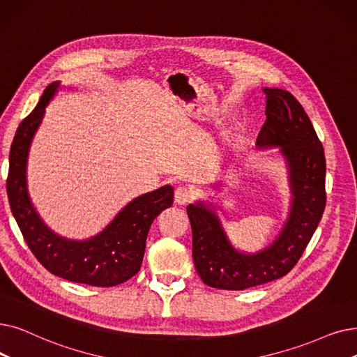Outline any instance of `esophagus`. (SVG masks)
<instances>
[{
    "label": "esophagus",
    "instance_id": "esophagus-1",
    "mask_svg": "<svg viewBox=\"0 0 357 357\" xmlns=\"http://www.w3.org/2000/svg\"><path fill=\"white\" fill-rule=\"evenodd\" d=\"M192 199V191L187 187H178L175 190V201L178 204H187Z\"/></svg>",
    "mask_w": 357,
    "mask_h": 357
}]
</instances>
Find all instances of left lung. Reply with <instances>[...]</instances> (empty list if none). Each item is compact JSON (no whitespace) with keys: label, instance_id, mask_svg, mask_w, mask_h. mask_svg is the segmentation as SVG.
<instances>
[{"label":"left lung","instance_id":"8db88e82","mask_svg":"<svg viewBox=\"0 0 357 357\" xmlns=\"http://www.w3.org/2000/svg\"><path fill=\"white\" fill-rule=\"evenodd\" d=\"M264 93L267 118L257 144L280 146L289 162L293 192L290 217L280 236L267 250L245 255L230 246L213 211L203 204L188 206L195 270L210 287L243 290L290 273L325 208V156L311 119L291 93L282 89H264Z\"/></svg>","mask_w":357,"mask_h":357}]
</instances>
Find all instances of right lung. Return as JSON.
<instances>
[{
    "label": "right lung",
    "instance_id": "obj_1",
    "mask_svg": "<svg viewBox=\"0 0 357 357\" xmlns=\"http://www.w3.org/2000/svg\"><path fill=\"white\" fill-rule=\"evenodd\" d=\"M56 87L58 82L46 87L38 106L15 131L6 183L11 213L30 251L50 273L74 283L98 287L118 286L140 271L149 229L154 217L172 206L174 190L166 185L135 198L100 235L90 241L75 242L54 235L30 204L26 188V160L45 106Z\"/></svg>",
    "mask_w": 357,
    "mask_h": 357
}]
</instances>
